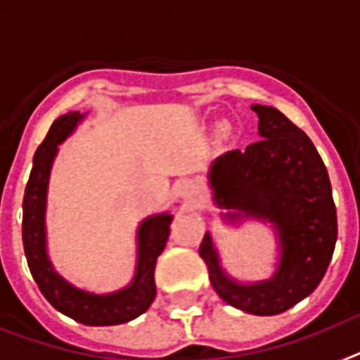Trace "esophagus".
<instances>
[{"mask_svg":"<svg viewBox=\"0 0 360 360\" xmlns=\"http://www.w3.org/2000/svg\"><path fill=\"white\" fill-rule=\"evenodd\" d=\"M193 187L189 186V184H180V186H178V195H180V197L182 198H191L193 197Z\"/></svg>","mask_w":360,"mask_h":360,"instance_id":"34e87169","label":"esophagus"}]
</instances>
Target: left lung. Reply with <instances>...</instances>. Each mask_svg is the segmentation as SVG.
<instances>
[{
    "label": "left lung",
    "instance_id": "1",
    "mask_svg": "<svg viewBox=\"0 0 360 360\" xmlns=\"http://www.w3.org/2000/svg\"><path fill=\"white\" fill-rule=\"evenodd\" d=\"M252 110L261 139L219 156L207 180L217 207L226 210L221 213L226 224L259 221L274 230V272L266 280H236L222 266L210 231L198 252L226 304L272 316L307 298L322 281L337 243V210L328 169L307 134L272 106Z\"/></svg>",
    "mask_w": 360,
    "mask_h": 360
}]
</instances>
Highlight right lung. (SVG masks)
<instances>
[{
    "mask_svg": "<svg viewBox=\"0 0 360 360\" xmlns=\"http://www.w3.org/2000/svg\"><path fill=\"white\" fill-rule=\"evenodd\" d=\"M88 112H68L53 121L46 139L32 158V169L23 195L22 237L27 265L38 289L56 311L84 326H117L143 314L156 296L154 269L171 233V212L148 215L136 231V269L132 281L114 292L97 294L80 289L55 269L47 252V191L58 145L70 138Z\"/></svg>",
    "mask_w": 360,
    "mask_h": 360,
    "instance_id": "add662e5",
    "label": "right lung"
}]
</instances>
